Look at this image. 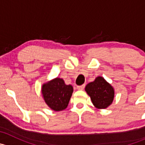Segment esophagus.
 I'll use <instances>...</instances> for the list:
<instances>
[{
    "instance_id": "1",
    "label": "esophagus",
    "mask_w": 145,
    "mask_h": 145,
    "mask_svg": "<svg viewBox=\"0 0 145 145\" xmlns=\"http://www.w3.org/2000/svg\"><path fill=\"white\" fill-rule=\"evenodd\" d=\"M84 88H85V85H82V86H77L76 88H77V90H83V89H84Z\"/></svg>"
}]
</instances>
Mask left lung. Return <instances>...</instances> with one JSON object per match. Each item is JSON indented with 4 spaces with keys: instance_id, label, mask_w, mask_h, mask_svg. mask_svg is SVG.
Listing matches in <instances>:
<instances>
[{
    "instance_id": "8db88e82",
    "label": "left lung",
    "mask_w": 145,
    "mask_h": 145,
    "mask_svg": "<svg viewBox=\"0 0 145 145\" xmlns=\"http://www.w3.org/2000/svg\"><path fill=\"white\" fill-rule=\"evenodd\" d=\"M85 90L97 109H106L113 102L114 89L103 77L98 76L89 83Z\"/></svg>"
}]
</instances>
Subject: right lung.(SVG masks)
<instances>
[{
  "instance_id": "right-lung-1",
  "label": "right lung",
  "mask_w": 145,
  "mask_h": 145,
  "mask_svg": "<svg viewBox=\"0 0 145 145\" xmlns=\"http://www.w3.org/2000/svg\"><path fill=\"white\" fill-rule=\"evenodd\" d=\"M74 89L71 85H66L64 80L55 78L43 83L41 93L43 100L48 106L55 112L67 107Z\"/></svg>"
}]
</instances>
